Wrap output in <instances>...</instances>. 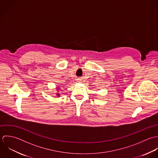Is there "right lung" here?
<instances>
[{
	"label": "right lung",
	"mask_w": 158,
	"mask_h": 158,
	"mask_svg": "<svg viewBox=\"0 0 158 158\" xmlns=\"http://www.w3.org/2000/svg\"><path fill=\"white\" fill-rule=\"evenodd\" d=\"M57 95H58V96H59V94H57Z\"/></svg>",
	"instance_id": "add662e5"
}]
</instances>
